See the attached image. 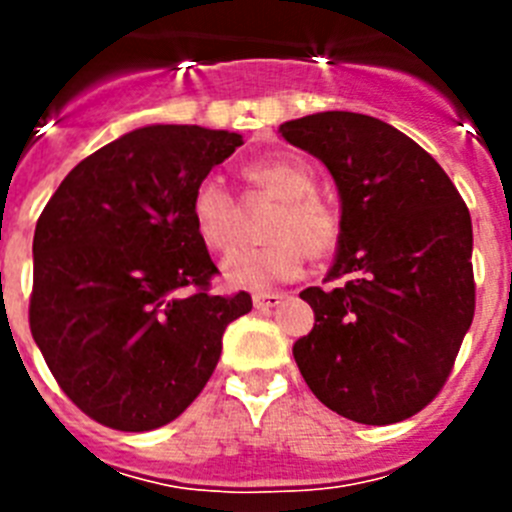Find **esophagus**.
<instances>
[{"label":"esophagus","instance_id":"esophagus-1","mask_svg":"<svg viewBox=\"0 0 512 512\" xmlns=\"http://www.w3.org/2000/svg\"><path fill=\"white\" fill-rule=\"evenodd\" d=\"M282 300V292H256V295H253V305L256 307H277Z\"/></svg>","mask_w":512,"mask_h":512}]
</instances>
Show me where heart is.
<instances>
[{"label":"heart","mask_w":512,"mask_h":512,"mask_svg":"<svg viewBox=\"0 0 512 512\" xmlns=\"http://www.w3.org/2000/svg\"><path fill=\"white\" fill-rule=\"evenodd\" d=\"M246 182L282 202L269 225V246L241 248L223 259V279L230 287L264 289L292 282L302 274L307 253L328 256L338 243L336 212L315 197V176L300 158L274 156L243 169ZM194 233L210 251H228L238 238V205L215 176L202 179L192 194Z\"/></svg>","instance_id":"b5f03b06"}]
</instances>
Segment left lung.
<instances>
[{
  "label": "left lung",
  "instance_id": "left-lung-1",
  "mask_svg": "<svg viewBox=\"0 0 512 512\" xmlns=\"http://www.w3.org/2000/svg\"><path fill=\"white\" fill-rule=\"evenodd\" d=\"M330 171L341 235L328 279L300 297L315 325L295 343L325 408L364 425L420 413L449 379L474 318L472 217L431 153L377 117L318 112L279 125Z\"/></svg>",
  "mask_w": 512,
  "mask_h": 512
}]
</instances>
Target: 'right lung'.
Instances as JSON below:
<instances>
[{
	"mask_svg": "<svg viewBox=\"0 0 512 512\" xmlns=\"http://www.w3.org/2000/svg\"><path fill=\"white\" fill-rule=\"evenodd\" d=\"M243 146L228 130L148 125L69 171L33 238L30 330L45 364L97 423L153 431L215 372L248 292L212 295L217 274L189 215L194 187Z\"/></svg>",
	"mask_w": 512,
	"mask_h": 512,
	"instance_id": "1",
	"label": "right lung"
}]
</instances>
